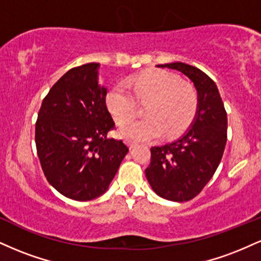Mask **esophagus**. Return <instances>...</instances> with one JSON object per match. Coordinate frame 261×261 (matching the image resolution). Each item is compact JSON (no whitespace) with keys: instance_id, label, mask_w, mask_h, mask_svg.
<instances>
[{"instance_id":"34e87169","label":"esophagus","mask_w":261,"mask_h":261,"mask_svg":"<svg viewBox=\"0 0 261 261\" xmlns=\"http://www.w3.org/2000/svg\"><path fill=\"white\" fill-rule=\"evenodd\" d=\"M127 146H128V148H130V149H134L137 145L135 142H127Z\"/></svg>"}]
</instances>
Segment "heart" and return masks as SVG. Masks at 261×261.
Listing matches in <instances>:
<instances>
[{
	"mask_svg": "<svg viewBox=\"0 0 261 261\" xmlns=\"http://www.w3.org/2000/svg\"><path fill=\"white\" fill-rule=\"evenodd\" d=\"M136 96L149 100L148 118L122 122L119 136L127 141H147L162 134L174 136L189 126L197 110V94L191 86L168 71H148L127 82L114 86L107 94V107L118 121L132 117L137 109Z\"/></svg>",
	"mask_w": 261,
	"mask_h": 261,
	"instance_id": "heart-1",
	"label": "heart"
}]
</instances>
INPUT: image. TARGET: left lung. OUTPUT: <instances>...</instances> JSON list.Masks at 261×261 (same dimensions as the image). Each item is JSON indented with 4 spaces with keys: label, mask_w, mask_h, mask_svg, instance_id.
<instances>
[{
    "label": "left lung",
    "mask_w": 261,
    "mask_h": 261,
    "mask_svg": "<svg viewBox=\"0 0 261 261\" xmlns=\"http://www.w3.org/2000/svg\"><path fill=\"white\" fill-rule=\"evenodd\" d=\"M157 67L176 70L197 92V110L190 127L178 140L151 148L146 178L158 196L182 202L195 197L222 160L227 142V113L216 83L194 66L173 62Z\"/></svg>",
    "instance_id": "1"
}]
</instances>
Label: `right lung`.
<instances>
[{
    "mask_svg": "<svg viewBox=\"0 0 261 261\" xmlns=\"http://www.w3.org/2000/svg\"><path fill=\"white\" fill-rule=\"evenodd\" d=\"M99 64L71 68L47 93L35 124V145L47 181L77 201L103 195L128 152L108 139L114 121L108 89L98 80Z\"/></svg>",
    "mask_w": 261,
    "mask_h": 261,
    "instance_id": "obj_1",
    "label": "right lung"
}]
</instances>
